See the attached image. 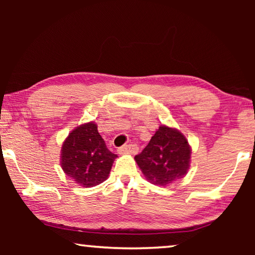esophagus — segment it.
<instances>
[{
	"instance_id": "obj_1",
	"label": "esophagus",
	"mask_w": 255,
	"mask_h": 255,
	"mask_svg": "<svg viewBox=\"0 0 255 255\" xmlns=\"http://www.w3.org/2000/svg\"><path fill=\"white\" fill-rule=\"evenodd\" d=\"M118 152L120 154L123 153H137L138 152V146L136 144H129L122 146V147L118 148Z\"/></svg>"
}]
</instances>
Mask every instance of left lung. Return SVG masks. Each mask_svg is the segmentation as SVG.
<instances>
[{
  "mask_svg": "<svg viewBox=\"0 0 255 255\" xmlns=\"http://www.w3.org/2000/svg\"><path fill=\"white\" fill-rule=\"evenodd\" d=\"M190 155L187 138L176 129L163 125L135 159L149 182L166 185L187 173Z\"/></svg>",
  "mask_w": 255,
  "mask_h": 255,
  "instance_id": "left-lung-1",
  "label": "left lung"
}]
</instances>
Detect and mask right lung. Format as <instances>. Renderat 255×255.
Returning <instances> with one entry per match:
<instances>
[{
	"instance_id": "1",
	"label": "right lung",
	"mask_w": 255,
	"mask_h": 255,
	"mask_svg": "<svg viewBox=\"0 0 255 255\" xmlns=\"http://www.w3.org/2000/svg\"><path fill=\"white\" fill-rule=\"evenodd\" d=\"M117 155L107 148L94 123L75 128L62 147V167L65 173L84 188L105 181Z\"/></svg>"
}]
</instances>
